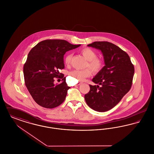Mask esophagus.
<instances>
[{
    "label": "esophagus",
    "instance_id": "34e87169",
    "mask_svg": "<svg viewBox=\"0 0 154 154\" xmlns=\"http://www.w3.org/2000/svg\"><path fill=\"white\" fill-rule=\"evenodd\" d=\"M81 84H82V82H78L77 84H76V86H77V85H80Z\"/></svg>",
    "mask_w": 154,
    "mask_h": 154
}]
</instances>
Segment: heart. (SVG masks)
I'll return each instance as SVG.
<instances>
[{"label": "heart", "instance_id": "heart-1", "mask_svg": "<svg viewBox=\"0 0 154 154\" xmlns=\"http://www.w3.org/2000/svg\"><path fill=\"white\" fill-rule=\"evenodd\" d=\"M82 55L88 60V63L86 67L89 68H86L84 70H74L70 72L69 75L71 78L77 81H84L86 78L91 75L92 72L94 73H99L103 68L104 62L102 59L96 58L97 54L95 52L89 48H84L81 51ZM72 58V54L71 53L67 54L65 58L64 62L66 65L70 64ZM93 71H92L91 70Z\"/></svg>", "mask_w": 154, "mask_h": 154}]
</instances>
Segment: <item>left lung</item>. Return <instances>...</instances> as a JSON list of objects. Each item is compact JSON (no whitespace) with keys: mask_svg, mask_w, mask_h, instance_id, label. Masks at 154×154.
<instances>
[{"mask_svg":"<svg viewBox=\"0 0 154 154\" xmlns=\"http://www.w3.org/2000/svg\"><path fill=\"white\" fill-rule=\"evenodd\" d=\"M103 53L105 66L89 85L84 96L88 106L98 112L109 111L115 107L131 89L134 68L128 54L119 47L108 42H95L88 44Z\"/></svg>","mask_w":154,"mask_h":154,"instance_id":"obj_1","label":"left lung"}]
</instances>
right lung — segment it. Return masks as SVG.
<instances>
[{"label":"right lung","instance_id":"add662e5","mask_svg":"<svg viewBox=\"0 0 154 154\" xmlns=\"http://www.w3.org/2000/svg\"><path fill=\"white\" fill-rule=\"evenodd\" d=\"M65 40L47 39L40 42L30 51L23 66L25 84L33 100L40 106L53 109L64 102L70 88L66 77L59 70L65 68L66 52L76 48ZM63 81L54 85V78Z\"/></svg>","mask_w":154,"mask_h":154}]
</instances>
